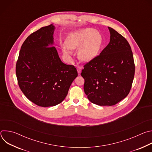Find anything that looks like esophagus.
<instances>
[{
	"label": "esophagus",
	"instance_id": "obj_1",
	"mask_svg": "<svg viewBox=\"0 0 152 152\" xmlns=\"http://www.w3.org/2000/svg\"><path fill=\"white\" fill-rule=\"evenodd\" d=\"M77 71L78 74H79V75H80V72H81V71H82V69H81V67H79V66H77Z\"/></svg>",
	"mask_w": 152,
	"mask_h": 152
}]
</instances>
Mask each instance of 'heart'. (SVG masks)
<instances>
[{
	"instance_id": "obj_1",
	"label": "heart",
	"mask_w": 152,
	"mask_h": 152,
	"mask_svg": "<svg viewBox=\"0 0 152 152\" xmlns=\"http://www.w3.org/2000/svg\"><path fill=\"white\" fill-rule=\"evenodd\" d=\"M102 44L101 34L92 28H85L72 32L65 40L62 49L63 55L69 60H72L70 50H77L79 59L83 62H88L99 55Z\"/></svg>"
}]
</instances>
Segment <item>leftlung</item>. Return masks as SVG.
I'll return each mask as SVG.
<instances>
[{"label": "left lung", "instance_id": "1", "mask_svg": "<svg viewBox=\"0 0 152 152\" xmlns=\"http://www.w3.org/2000/svg\"><path fill=\"white\" fill-rule=\"evenodd\" d=\"M110 41L95 59L86 64L81 76L88 100L99 106H113L131 90L135 75L133 53L127 41L108 27Z\"/></svg>", "mask_w": 152, "mask_h": 152}]
</instances>
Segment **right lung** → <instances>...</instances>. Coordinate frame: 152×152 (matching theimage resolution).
Returning a JSON list of instances; mask_svg holds the SVG:
<instances>
[{
    "mask_svg": "<svg viewBox=\"0 0 152 152\" xmlns=\"http://www.w3.org/2000/svg\"><path fill=\"white\" fill-rule=\"evenodd\" d=\"M55 29L52 24L31 34L21 47L16 64L21 91L41 107L61 103L77 76L76 69L63 63L53 46Z\"/></svg>",
    "mask_w": 152,
    "mask_h": 152,
    "instance_id": "1",
    "label": "right lung"
}]
</instances>
